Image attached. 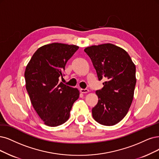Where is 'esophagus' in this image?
<instances>
[{
	"mask_svg": "<svg viewBox=\"0 0 159 159\" xmlns=\"http://www.w3.org/2000/svg\"><path fill=\"white\" fill-rule=\"evenodd\" d=\"M80 93H86L89 92V90H88V89H81L80 90Z\"/></svg>",
	"mask_w": 159,
	"mask_h": 159,
	"instance_id": "obj_1",
	"label": "esophagus"
}]
</instances>
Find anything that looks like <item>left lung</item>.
<instances>
[{
    "instance_id": "1",
    "label": "left lung",
    "mask_w": 159,
    "mask_h": 159,
    "mask_svg": "<svg viewBox=\"0 0 159 159\" xmlns=\"http://www.w3.org/2000/svg\"><path fill=\"white\" fill-rule=\"evenodd\" d=\"M102 90L96 92L98 102L92 113L93 119L105 126H113L126 115L134 98L136 83V66L126 51L111 43L87 47Z\"/></svg>"
}]
</instances>
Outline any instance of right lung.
I'll use <instances>...</instances> for the list:
<instances>
[{
	"mask_svg": "<svg viewBox=\"0 0 159 159\" xmlns=\"http://www.w3.org/2000/svg\"><path fill=\"white\" fill-rule=\"evenodd\" d=\"M79 48L58 43L44 45L34 53L26 66L25 86L31 104L48 126L66 122L74 102L79 98L77 89L59 83L66 63Z\"/></svg>",
	"mask_w": 159,
	"mask_h": 159,
	"instance_id": "add662e5",
	"label": "right lung"
}]
</instances>
